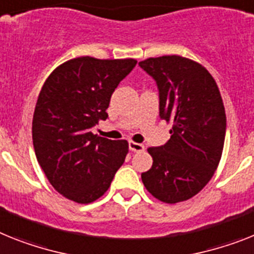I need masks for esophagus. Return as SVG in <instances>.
<instances>
[{
	"mask_svg": "<svg viewBox=\"0 0 254 254\" xmlns=\"http://www.w3.org/2000/svg\"><path fill=\"white\" fill-rule=\"evenodd\" d=\"M129 150L133 151V152H142V151H144V146L142 143H137V142L130 140L129 142Z\"/></svg>",
	"mask_w": 254,
	"mask_h": 254,
	"instance_id": "obj_1",
	"label": "esophagus"
}]
</instances>
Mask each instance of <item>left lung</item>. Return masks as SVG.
<instances>
[{"label": "left lung", "instance_id": "1", "mask_svg": "<svg viewBox=\"0 0 254 254\" xmlns=\"http://www.w3.org/2000/svg\"><path fill=\"white\" fill-rule=\"evenodd\" d=\"M139 65L156 81L160 117L172 124L168 143L147 150L153 163L142 182L160 201L181 203L199 193L218 167L226 134L222 97L212 74L192 59L164 55Z\"/></svg>", "mask_w": 254, "mask_h": 254}]
</instances>
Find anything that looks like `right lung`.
<instances>
[{
    "instance_id": "right-lung-1",
    "label": "right lung",
    "mask_w": 254,
    "mask_h": 254,
    "mask_svg": "<svg viewBox=\"0 0 254 254\" xmlns=\"http://www.w3.org/2000/svg\"><path fill=\"white\" fill-rule=\"evenodd\" d=\"M135 59L78 57L46 78L36 103L32 139L45 176L61 195L89 204L104 195L129 152L127 140L91 131L106 120L111 95Z\"/></svg>"
}]
</instances>
